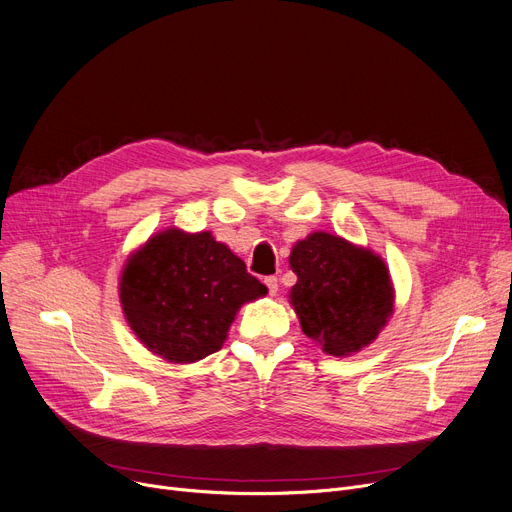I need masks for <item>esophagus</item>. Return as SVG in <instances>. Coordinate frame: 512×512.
I'll use <instances>...</instances> for the list:
<instances>
[{
    "label": "esophagus",
    "mask_w": 512,
    "mask_h": 512,
    "mask_svg": "<svg viewBox=\"0 0 512 512\" xmlns=\"http://www.w3.org/2000/svg\"><path fill=\"white\" fill-rule=\"evenodd\" d=\"M263 282H265L267 290H270V294H276V292H278V278H276V276H267Z\"/></svg>",
    "instance_id": "obj_1"
}]
</instances>
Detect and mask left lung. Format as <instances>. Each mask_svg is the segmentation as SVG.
<instances>
[{"instance_id": "1", "label": "left lung", "mask_w": 512, "mask_h": 512, "mask_svg": "<svg viewBox=\"0 0 512 512\" xmlns=\"http://www.w3.org/2000/svg\"><path fill=\"white\" fill-rule=\"evenodd\" d=\"M290 267L299 278L290 301L301 328L328 355L357 353L386 326L394 290L378 255L315 232L294 245Z\"/></svg>"}]
</instances>
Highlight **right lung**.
Listing matches in <instances>:
<instances>
[{"label": "right lung", "mask_w": 512, "mask_h": 512, "mask_svg": "<svg viewBox=\"0 0 512 512\" xmlns=\"http://www.w3.org/2000/svg\"><path fill=\"white\" fill-rule=\"evenodd\" d=\"M267 288L209 232L166 230L134 253L120 278L132 332L151 353L195 363L220 351L240 305Z\"/></svg>", "instance_id": "1"}]
</instances>
